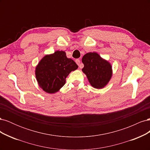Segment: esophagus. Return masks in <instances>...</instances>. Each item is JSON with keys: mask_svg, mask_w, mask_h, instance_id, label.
Listing matches in <instances>:
<instances>
[{"mask_svg": "<svg viewBox=\"0 0 150 150\" xmlns=\"http://www.w3.org/2000/svg\"><path fill=\"white\" fill-rule=\"evenodd\" d=\"M76 64H78V65H79V64H80V62H81V61H80V60L79 59H76ZM79 67L80 68H82V67H83L81 66V65H79Z\"/></svg>", "mask_w": 150, "mask_h": 150, "instance_id": "esophagus-1", "label": "esophagus"}]
</instances>
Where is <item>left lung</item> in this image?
Wrapping results in <instances>:
<instances>
[{
    "label": "left lung",
    "mask_w": 150,
    "mask_h": 150,
    "mask_svg": "<svg viewBox=\"0 0 150 150\" xmlns=\"http://www.w3.org/2000/svg\"><path fill=\"white\" fill-rule=\"evenodd\" d=\"M82 71L93 88L102 89L110 82L112 75L111 64L97 52H88L82 58Z\"/></svg>",
    "instance_id": "8db88e82"
}]
</instances>
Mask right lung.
<instances>
[{
    "mask_svg": "<svg viewBox=\"0 0 150 150\" xmlns=\"http://www.w3.org/2000/svg\"><path fill=\"white\" fill-rule=\"evenodd\" d=\"M78 66L64 51H56L44 56L35 67V78L39 87L49 94L56 93L66 83V79Z\"/></svg>",
    "mask_w": 150,
    "mask_h": 150,
    "instance_id": "obj_1",
    "label": "right lung"
}]
</instances>
